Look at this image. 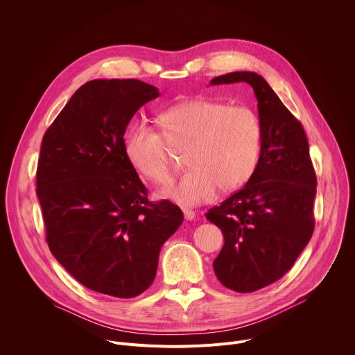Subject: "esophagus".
<instances>
[{"mask_svg": "<svg viewBox=\"0 0 355 355\" xmlns=\"http://www.w3.org/2000/svg\"><path fill=\"white\" fill-rule=\"evenodd\" d=\"M182 212H184V216H185V219H187V220H193V219L196 218V214H195L192 209L184 208V209H182Z\"/></svg>", "mask_w": 355, "mask_h": 355, "instance_id": "obj_1", "label": "esophagus"}]
</instances>
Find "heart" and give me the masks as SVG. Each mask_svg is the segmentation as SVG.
I'll list each match as a JSON object with an SVG mask.
<instances>
[{
  "label": "heart",
  "instance_id": "b5f03b06",
  "mask_svg": "<svg viewBox=\"0 0 355 355\" xmlns=\"http://www.w3.org/2000/svg\"><path fill=\"white\" fill-rule=\"evenodd\" d=\"M159 122L163 132L144 122L132 125L123 137V151L141 175L164 184L174 173L169 143L187 146L185 162L191 167L177 185L162 192L178 204H202L214 196L218 187L233 191L254 173L263 129L252 110L193 98L163 110Z\"/></svg>",
  "mask_w": 355,
  "mask_h": 355
}]
</instances>
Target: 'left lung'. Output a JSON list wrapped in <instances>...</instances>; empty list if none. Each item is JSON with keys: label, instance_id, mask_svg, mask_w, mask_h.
Wrapping results in <instances>:
<instances>
[{"label": "left lung", "instance_id": "obj_1", "mask_svg": "<svg viewBox=\"0 0 355 355\" xmlns=\"http://www.w3.org/2000/svg\"><path fill=\"white\" fill-rule=\"evenodd\" d=\"M247 83L257 98L263 143L243 189L209 209L223 233L214 261L218 279L236 292H254L282 278L312 237L316 174L300 122L257 73L234 71L211 85Z\"/></svg>", "mask_w": 355, "mask_h": 355}]
</instances>
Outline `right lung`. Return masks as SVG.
Here are the masks:
<instances>
[{
  "mask_svg": "<svg viewBox=\"0 0 355 355\" xmlns=\"http://www.w3.org/2000/svg\"><path fill=\"white\" fill-rule=\"evenodd\" d=\"M159 95L139 80L88 81L42 140L36 193L49 248L70 275L99 293L144 292L163 244L184 220L170 200L147 199L123 151L130 119Z\"/></svg>",
  "mask_w": 355,
  "mask_h": 355,
  "instance_id": "right-lung-1",
  "label": "right lung"
}]
</instances>
